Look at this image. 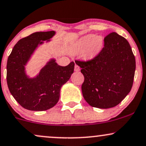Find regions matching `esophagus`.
<instances>
[{
    "mask_svg": "<svg viewBox=\"0 0 146 146\" xmlns=\"http://www.w3.org/2000/svg\"><path fill=\"white\" fill-rule=\"evenodd\" d=\"M74 70H75V71H80V67L78 65H77V64H75Z\"/></svg>",
    "mask_w": 146,
    "mask_h": 146,
    "instance_id": "1",
    "label": "esophagus"
}]
</instances>
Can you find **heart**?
<instances>
[{
  "label": "heart",
  "instance_id": "obj_1",
  "mask_svg": "<svg viewBox=\"0 0 146 146\" xmlns=\"http://www.w3.org/2000/svg\"><path fill=\"white\" fill-rule=\"evenodd\" d=\"M104 42V38L101 35H84L75 41L70 47L69 52L73 54H81L84 60H92L101 52Z\"/></svg>",
  "mask_w": 146,
  "mask_h": 146
}]
</instances>
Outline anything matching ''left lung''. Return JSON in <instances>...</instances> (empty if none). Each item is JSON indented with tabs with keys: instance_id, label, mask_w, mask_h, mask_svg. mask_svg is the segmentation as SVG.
<instances>
[{
	"instance_id": "obj_1",
	"label": "left lung",
	"mask_w": 146,
	"mask_h": 146,
	"mask_svg": "<svg viewBox=\"0 0 146 146\" xmlns=\"http://www.w3.org/2000/svg\"><path fill=\"white\" fill-rule=\"evenodd\" d=\"M99 55L88 62L76 61L84 76L82 85L84 99L90 106L113 108L130 92L136 64L129 42L116 33L104 38Z\"/></svg>"
}]
</instances>
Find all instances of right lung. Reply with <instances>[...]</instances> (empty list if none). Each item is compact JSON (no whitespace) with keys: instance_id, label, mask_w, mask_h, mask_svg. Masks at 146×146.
Segmentation results:
<instances>
[{"instance_id":"1","label":"right lung","mask_w":146,"mask_h":146,"mask_svg":"<svg viewBox=\"0 0 146 146\" xmlns=\"http://www.w3.org/2000/svg\"><path fill=\"white\" fill-rule=\"evenodd\" d=\"M55 31L36 32L20 39L13 47L7 64L9 90L21 106L31 111H45L58 101L61 87L74 71L75 63L60 66L51 58L39 73L30 78L26 66L39 45L50 41Z\"/></svg>"}]
</instances>
